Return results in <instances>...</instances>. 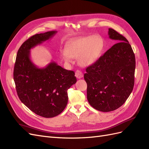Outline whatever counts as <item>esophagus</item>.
<instances>
[{
	"mask_svg": "<svg viewBox=\"0 0 149 149\" xmlns=\"http://www.w3.org/2000/svg\"><path fill=\"white\" fill-rule=\"evenodd\" d=\"M75 76L78 79H80V78H82L83 76V74L81 71L80 70H77L75 72Z\"/></svg>",
	"mask_w": 149,
	"mask_h": 149,
	"instance_id": "obj_1",
	"label": "esophagus"
}]
</instances>
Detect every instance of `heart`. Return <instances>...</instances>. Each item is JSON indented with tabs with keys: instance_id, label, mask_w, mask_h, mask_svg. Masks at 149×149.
I'll return each mask as SVG.
<instances>
[{
	"instance_id": "1",
	"label": "heart",
	"mask_w": 149,
	"mask_h": 149,
	"mask_svg": "<svg viewBox=\"0 0 149 149\" xmlns=\"http://www.w3.org/2000/svg\"><path fill=\"white\" fill-rule=\"evenodd\" d=\"M104 48V41L99 35H90L81 37L70 42L66 50L61 53L62 58L68 63L72 58H78L79 63L83 66H88L95 63Z\"/></svg>"
}]
</instances>
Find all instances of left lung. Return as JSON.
Listing matches in <instances>:
<instances>
[{
    "instance_id": "obj_1",
    "label": "left lung",
    "mask_w": 149,
    "mask_h": 149,
    "mask_svg": "<svg viewBox=\"0 0 149 149\" xmlns=\"http://www.w3.org/2000/svg\"><path fill=\"white\" fill-rule=\"evenodd\" d=\"M108 35L119 42L87 67L84 74L89 104L102 112L118 109L127 100L133 90L136 68L128 40L112 29H109Z\"/></svg>"
}]
</instances>
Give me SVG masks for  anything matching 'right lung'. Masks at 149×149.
Listing matches in <instances>:
<instances>
[{"mask_svg": "<svg viewBox=\"0 0 149 149\" xmlns=\"http://www.w3.org/2000/svg\"><path fill=\"white\" fill-rule=\"evenodd\" d=\"M56 32L36 34L26 40L18 50L13 70L20 100L34 113L47 118L59 115L65 109L68 100V89L76 83L74 71L63 68L53 61L40 68L30 59V49Z\"/></svg>", "mask_w": 149, "mask_h": 149, "instance_id": "1", "label": "right lung"}]
</instances>
